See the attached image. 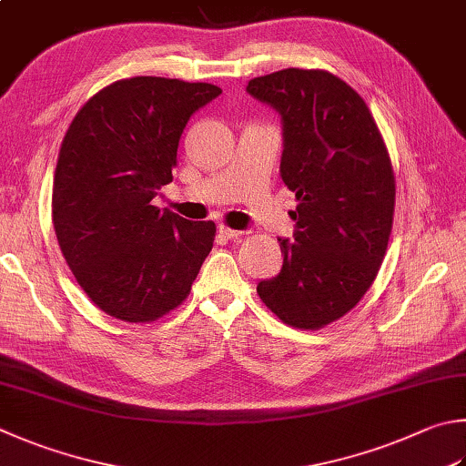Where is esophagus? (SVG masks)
Masks as SVG:
<instances>
[{"mask_svg": "<svg viewBox=\"0 0 466 466\" xmlns=\"http://www.w3.org/2000/svg\"><path fill=\"white\" fill-rule=\"evenodd\" d=\"M218 235L225 237V239H239V237L243 235V231L229 229V227H225V225H218Z\"/></svg>", "mask_w": 466, "mask_h": 466, "instance_id": "1", "label": "esophagus"}]
</instances>
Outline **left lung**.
I'll list each match as a JSON object with an SVG mask.
<instances>
[{
    "instance_id": "1",
    "label": "left lung",
    "mask_w": 466,
    "mask_h": 466,
    "mask_svg": "<svg viewBox=\"0 0 466 466\" xmlns=\"http://www.w3.org/2000/svg\"><path fill=\"white\" fill-rule=\"evenodd\" d=\"M248 93L282 117L279 177L296 192L294 239L258 294L279 320L320 329L361 300L388 249L396 180L365 101L327 70L284 68Z\"/></svg>"
}]
</instances>
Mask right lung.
Listing matches in <instances>:
<instances>
[{
  "label": "right lung",
  "mask_w": 466,
  "mask_h": 466,
  "mask_svg": "<svg viewBox=\"0 0 466 466\" xmlns=\"http://www.w3.org/2000/svg\"><path fill=\"white\" fill-rule=\"evenodd\" d=\"M221 89L134 76L105 86L76 113L52 187V223L78 286L126 322H152L188 296L213 249V221H187L152 198L172 182L192 113Z\"/></svg>",
  "instance_id": "right-lung-1"
}]
</instances>
